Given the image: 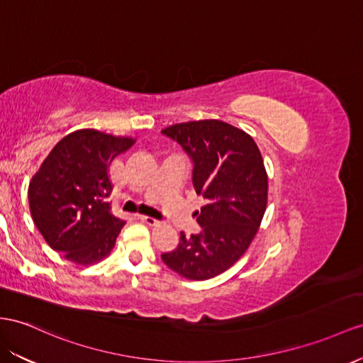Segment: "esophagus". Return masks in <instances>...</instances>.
<instances>
[{
    "instance_id": "esophagus-1",
    "label": "esophagus",
    "mask_w": 363,
    "mask_h": 363,
    "mask_svg": "<svg viewBox=\"0 0 363 363\" xmlns=\"http://www.w3.org/2000/svg\"><path fill=\"white\" fill-rule=\"evenodd\" d=\"M139 219H141L143 222H145L147 225H152V227H156V225H160L161 222L157 220V219H155V218H150V216H144V215H139Z\"/></svg>"
}]
</instances>
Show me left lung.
I'll return each instance as SVG.
<instances>
[{"label": "left lung", "instance_id": "1", "mask_svg": "<svg viewBox=\"0 0 363 363\" xmlns=\"http://www.w3.org/2000/svg\"><path fill=\"white\" fill-rule=\"evenodd\" d=\"M191 160L194 190L207 201L196 220L199 233L185 236L164 264L203 281L225 272L245 253L267 207L268 179L261 152L242 130L216 119L174 124L161 132Z\"/></svg>", "mask_w": 363, "mask_h": 363}]
</instances>
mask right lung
<instances>
[{"instance_id":"1","label":"right lung","mask_w":363,"mask_h":363,"mask_svg":"<svg viewBox=\"0 0 363 363\" xmlns=\"http://www.w3.org/2000/svg\"><path fill=\"white\" fill-rule=\"evenodd\" d=\"M133 144L96 130H78L62 138L45 157L29 185L36 228L55 252L89 265L106 257L125 222L113 216L107 167Z\"/></svg>"}]
</instances>
